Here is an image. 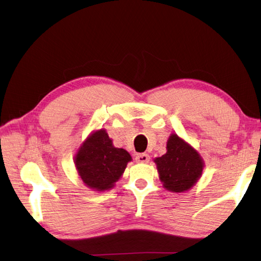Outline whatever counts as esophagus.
Returning a JSON list of instances; mask_svg holds the SVG:
<instances>
[{
    "label": "esophagus",
    "mask_w": 261,
    "mask_h": 261,
    "mask_svg": "<svg viewBox=\"0 0 261 261\" xmlns=\"http://www.w3.org/2000/svg\"><path fill=\"white\" fill-rule=\"evenodd\" d=\"M150 160V157L148 154H138L136 156V162L137 163H148Z\"/></svg>",
    "instance_id": "1"
}]
</instances>
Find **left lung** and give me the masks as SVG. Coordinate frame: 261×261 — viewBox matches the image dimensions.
Here are the masks:
<instances>
[{"label":"left lung","instance_id":"1","mask_svg":"<svg viewBox=\"0 0 261 261\" xmlns=\"http://www.w3.org/2000/svg\"><path fill=\"white\" fill-rule=\"evenodd\" d=\"M155 163L164 187L174 192L189 190L200 177L203 168L198 152L176 135L170 137L167 152L156 158Z\"/></svg>","mask_w":261,"mask_h":261}]
</instances>
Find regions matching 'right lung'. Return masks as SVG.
<instances>
[{
    "instance_id": "obj_1",
    "label": "right lung",
    "mask_w": 261,
    "mask_h": 261,
    "mask_svg": "<svg viewBox=\"0 0 261 261\" xmlns=\"http://www.w3.org/2000/svg\"><path fill=\"white\" fill-rule=\"evenodd\" d=\"M131 156L112 145L105 130L96 131L81 146L75 156V167L85 185L97 191L113 187L124 172Z\"/></svg>"
}]
</instances>
